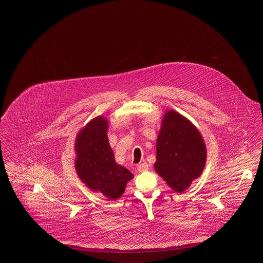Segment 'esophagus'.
Wrapping results in <instances>:
<instances>
[{
  "mask_svg": "<svg viewBox=\"0 0 263 263\" xmlns=\"http://www.w3.org/2000/svg\"><path fill=\"white\" fill-rule=\"evenodd\" d=\"M138 170L139 172H146L149 170V165L147 163H142L138 166Z\"/></svg>",
  "mask_w": 263,
  "mask_h": 263,
  "instance_id": "34e87169",
  "label": "esophagus"
}]
</instances>
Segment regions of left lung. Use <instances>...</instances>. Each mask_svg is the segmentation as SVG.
Instances as JSON below:
<instances>
[{
    "mask_svg": "<svg viewBox=\"0 0 263 263\" xmlns=\"http://www.w3.org/2000/svg\"><path fill=\"white\" fill-rule=\"evenodd\" d=\"M156 150L154 168L175 192L187 189L204 169L203 138L188 118L175 110H167L162 118Z\"/></svg>",
    "mask_w": 263,
    "mask_h": 263,
    "instance_id": "obj_1",
    "label": "left lung"
}]
</instances>
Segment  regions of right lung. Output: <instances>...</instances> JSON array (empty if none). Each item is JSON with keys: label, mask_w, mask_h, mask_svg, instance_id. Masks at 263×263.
<instances>
[{"label": "right lung", "mask_w": 263, "mask_h": 263, "mask_svg": "<svg viewBox=\"0 0 263 263\" xmlns=\"http://www.w3.org/2000/svg\"><path fill=\"white\" fill-rule=\"evenodd\" d=\"M108 123L104 116H96L77 134L75 169L90 190L115 200L123 194L134 174L115 162L107 138Z\"/></svg>", "instance_id": "obj_1"}]
</instances>
